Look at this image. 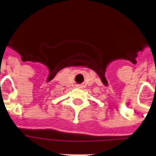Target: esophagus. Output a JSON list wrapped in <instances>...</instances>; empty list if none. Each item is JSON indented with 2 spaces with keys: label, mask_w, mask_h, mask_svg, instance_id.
<instances>
[{
  "label": "esophagus",
  "mask_w": 156,
  "mask_h": 156,
  "mask_svg": "<svg viewBox=\"0 0 156 156\" xmlns=\"http://www.w3.org/2000/svg\"><path fill=\"white\" fill-rule=\"evenodd\" d=\"M79 88H81V87H79Z\"/></svg>",
  "instance_id": "1"
}]
</instances>
